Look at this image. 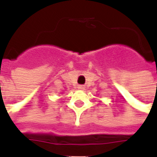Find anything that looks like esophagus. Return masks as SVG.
Listing matches in <instances>:
<instances>
[{
    "label": "esophagus",
    "instance_id": "obj_1",
    "mask_svg": "<svg viewBox=\"0 0 157 157\" xmlns=\"http://www.w3.org/2000/svg\"><path fill=\"white\" fill-rule=\"evenodd\" d=\"M78 88H79V89H81V90H84V89H85V86H82V85H80V86H78Z\"/></svg>",
    "mask_w": 157,
    "mask_h": 157
}]
</instances>
